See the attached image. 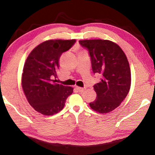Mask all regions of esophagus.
<instances>
[{
    "instance_id": "esophagus-1",
    "label": "esophagus",
    "mask_w": 155,
    "mask_h": 155,
    "mask_svg": "<svg viewBox=\"0 0 155 155\" xmlns=\"http://www.w3.org/2000/svg\"><path fill=\"white\" fill-rule=\"evenodd\" d=\"M76 89H77L79 93H83L84 91H85L86 88H81V87H78V86H76Z\"/></svg>"
}]
</instances>
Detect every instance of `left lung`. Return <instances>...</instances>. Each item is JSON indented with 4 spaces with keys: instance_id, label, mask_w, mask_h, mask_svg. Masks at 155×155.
I'll list each match as a JSON object with an SVG mask.
<instances>
[{
    "instance_id": "obj_1",
    "label": "left lung",
    "mask_w": 155,
    "mask_h": 155,
    "mask_svg": "<svg viewBox=\"0 0 155 155\" xmlns=\"http://www.w3.org/2000/svg\"><path fill=\"white\" fill-rule=\"evenodd\" d=\"M88 51L92 70L101 75V81L94 86L96 99L90 103L93 110L100 113L110 112L126 98L131 84V73L124 51L109 40H80Z\"/></svg>"
}]
</instances>
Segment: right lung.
<instances>
[{
  "instance_id": "1",
  "label": "right lung",
  "mask_w": 155,
  "mask_h": 155,
  "mask_svg": "<svg viewBox=\"0 0 155 155\" xmlns=\"http://www.w3.org/2000/svg\"><path fill=\"white\" fill-rule=\"evenodd\" d=\"M75 40H51L41 43L26 59L22 76V87L31 106L45 115L62 110L73 88L55 84L56 70L61 54L75 44Z\"/></svg>"
}]
</instances>
